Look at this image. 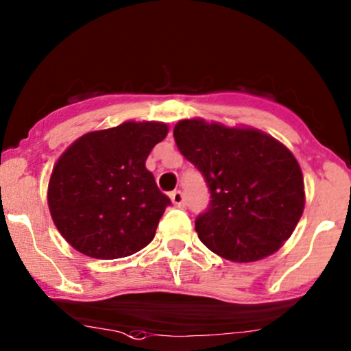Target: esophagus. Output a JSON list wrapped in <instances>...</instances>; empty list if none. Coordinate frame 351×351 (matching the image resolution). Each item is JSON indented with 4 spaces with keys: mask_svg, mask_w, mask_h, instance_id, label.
<instances>
[{
    "mask_svg": "<svg viewBox=\"0 0 351 351\" xmlns=\"http://www.w3.org/2000/svg\"><path fill=\"white\" fill-rule=\"evenodd\" d=\"M169 198H171V202H173V204H175L176 206H185V204H186V198H185V195H183L182 190L171 191V195H169Z\"/></svg>",
    "mask_w": 351,
    "mask_h": 351,
    "instance_id": "obj_1",
    "label": "esophagus"
}]
</instances>
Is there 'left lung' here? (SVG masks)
<instances>
[{
	"instance_id": "1",
	"label": "left lung",
	"mask_w": 351,
	"mask_h": 351,
	"mask_svg": "<svg viewBox=\"0 0 351 351\" xmlns=\"http://www.w3.org/2000/svg\"><path fill=\"white\" fill-rule=\"evenodd\" d=\"M173 136L210 191L208 206L195 220L198 239L234 263L274 254L304 208L302 173L293 153L257 129L202 119L180 121Z\"/></svg>"
}]
</instances>
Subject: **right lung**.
I'll use <instances>...</instances> for the list:
<instances>
[{
    "instance_id": "add662e5",
    "label": "right lung",
    "mask_w": 351,
    "mask_h": 351,
    "mask_svg": "<svg viewBox=\"0 0 351 351\" xmlns=\"http://www.w3.org/2000/svg\"><path fill=\"white\" fill-rule=\"evenodd\" d=\"M166 134L163 123L129 121L84 134L62 154L49 183V206L73 249L119 259L153 241L171 200L145 163Z\"/></svg>"
}]
</instances>
